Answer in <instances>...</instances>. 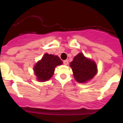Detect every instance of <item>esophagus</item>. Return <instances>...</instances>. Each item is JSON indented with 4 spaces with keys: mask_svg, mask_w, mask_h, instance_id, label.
<instances>
[{
    "mask_svg": "<svg viewBox=\"0 0 123 123\" xmlns=\"http://www.w3.org/2000/svg\"><path fill=\"white\" fill-rule=\"evenodd\" d=\"M63 63L64 65H67V64H68V60H64L63 61Z\"/></svg>",
    "mask_w": 123,
    "mask_h": 123,
    "instance_id": "esophagus-1",
    "label": "esophagus"
}]
</instances>
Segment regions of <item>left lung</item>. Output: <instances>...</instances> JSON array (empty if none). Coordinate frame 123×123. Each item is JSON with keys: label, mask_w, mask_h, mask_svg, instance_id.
Returning a JSON list of instances; mask_svg holds the SVG:
<instances>
[{"label": "left lung", "mask_w": 123, "mask_h": 123, "mask_svg": "<svg viewBox=\"0 0 123 123\" xmlns=\"http://www.w3.org/2000/svg\"><path fill=\"white\" fill-rule=\"evenodd\" d=\"M69 66L75 79L79 83H86L91 80L98 71L95 62L86 58L82 53L75 56Z\"/></svg>", "instance_id": "obj_1"}]
</instances>
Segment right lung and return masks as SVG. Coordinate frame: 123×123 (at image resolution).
I'll return each mask as SVG.
<instances>
[{
	"label": "right lung",
	"instance_id": "obj_1",
	"mask_svg": "<svg viewBox=\"0 0 123 123\" xmlns=\"http://www.w3.org/2000/svg\"><path fill=\"white\" fill-rule=\"evenodd\" d=\"M62 61L57 55L45 54L34 67V74L38 81L45 82L53 76L55 68L61 65Z\"/></svg>",
	"mask_w": 123,
	"mask_h": 123
}]
</instances>
